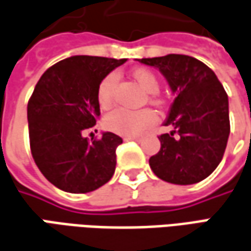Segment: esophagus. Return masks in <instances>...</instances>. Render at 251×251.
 <instances>
[{"label": "esophagus", "mask_w": 251, "mask_h": 251, "mask_svg": "<svg viewBox=\"0 0 251 251\" xmlns=\"http://www.w3.org/2000/svg\"><path fill=\"white\" fill-rule=\"evenodd\" d=\"M126 140H134V141H141V140H143V137H141V136H127V137H126Z\"/></svg>", "instance_id": "1"}]
</instances>
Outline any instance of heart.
<instances>
[{"label":"heart","instance_id":"obj_1","mask_svg":"<svg viewBox=\"0 0 251 251\" xmlns=\"http://www.w3.org/2000/svg\"><path fill=\"white\" fill-rule=\"evenodd\" d=\"M133 78L140 86L150 93V100L155 104H161L162 99L156 93L159 90V79L154 71L148 68H136L132 73ZM117 85V75L108 74L101 79L97 88V103L103 108H108L114 100V88ZM156 112L151 108H143L137 111L118 107L108 112L104 118V126L114 133L122 136L140 134L156 122Z\"/></svg>","mask_w":251,"mask_h":251}]
</instances>
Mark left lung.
<instances>
[{"mask_svg": "<svg viewBox=\"0 0 251 251\" xmlns=\"http://www.w3.org/2000/svg\"><path fill=\"white\" fill-rule=\"evenodd\" d=\"M159 68L177 97L165 125L173 130L158 136L161 150L150 166L163 181L195 184L214 172L224 156L229 136L228 96L204 63L185 54L140 59Z\"/></svg>", "mask_w": 251, "mask_h": 251, "instance_id": "1", "label": "left lung"}]
</instances>
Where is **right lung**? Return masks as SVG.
Returning a JSON list of instances; mask_svg holds the SVG:
<instances>
[{
    "mask_svg": "<svg viewBox=\"0 0 251 251\" xmlns=\"http://www.w3.org/2000/svg\"><path fill=\"white\" fill-rule=\"evenodd\" d=\"M126 59L73 56L49 67L37 82L27 105L30 150L49 183L71 192L97 190L115 172L122 139L105 132L83 137L100 115L97 88Z\"/></svg>",
    "mask_w": 251,
    "mask_h": 251,
    "instance_id": "add662e5",
    "label": "right lung"
}]
</instances>
